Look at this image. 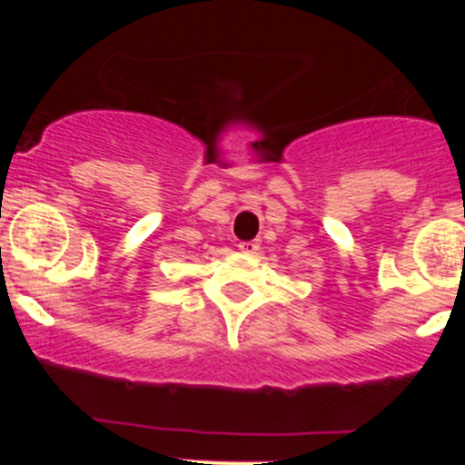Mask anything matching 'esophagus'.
Masks as SVG:
<instances>
[{
    "instance_id": "34e87169",
    "label": "esophagus",
    "mask_w": 465,
    "mask_h": 465,
    "mask_svg": "<svg viewBox=\"0 0 465 465\" xmlns=\"http://www.w3.org/2000/svg\"><path fill=\"white\" fill-rule=\"evenodd\" d=\"M259 241H242L238 242V250L242 252V254H256L259 252Z\"/></svg>"
}]
</instances>
